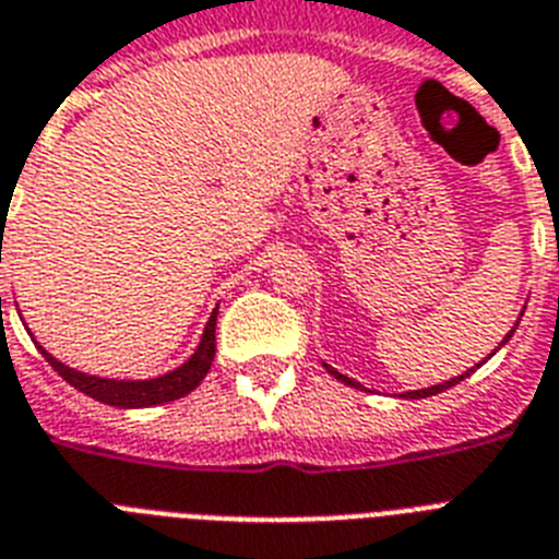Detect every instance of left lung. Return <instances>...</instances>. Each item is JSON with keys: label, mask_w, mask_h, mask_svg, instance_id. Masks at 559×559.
Here are the masks:
<instances>
[{"label": "left lung", "mask_w": 559, "mask_h": 559, "mask_svg": "<svg viewBox=\"0 0 559 559\" xmlns=\"http://www.w3.org/2000/svg\"><path fill=\"white\" fill-rule=\"evenodd\" d=\"M516 324H520V321H516ZM514 330H516V326H514ZM514 330H511V333H508L506 338H502V344H506L508 338H511V335H514ZM502 344H500V347H502ZM324 367H326V365H324ZM476 367H479V365H476ZM326 370H330V373H333L335 379H338V382L350 384V388H361V384H358V382H353V379H347V376H342V373H338V370H333V367H326ZM471 373H474V370H468V373L456 376V379H451V382L433 384V388H425V390H411V393H405V396H407V399H428V396H437V393H442V390L453 388V384H460L462 379H465V376H471ZM361 390H365V388H361Z\"/></svg>", "instance_id": "obj_1"}]
</instances>
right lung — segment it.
<instances>
[{
	"label": "right lung",
	"instance_id": "obj_1",
	"mask_svg": "<svg viewBox=\"0 0 559 559\" xmlns=\"http://www.w3.org/2000/svg\"><path fill=\"white\" fill-rule=\"evenodd\" d=\"M215 321L217 310L212 312V319L206 321L201 335V344L198 350L192 353L189 361H183L180 367H175L171 373H163L157 379H140V382H126V379H99V376L80 373L74 367L62 365L48 350H43V356L48 358V365L57 370L62 379H66L71 388H76L85 396L97 399L103 405L111 407H154L166 405V402H175V399L192 393L198 384L203 382V376L209 373L212 367V358H215Z\"/></svg>",
	"mask_w": 559,
	"mask_h": 559
}]
</instances>
